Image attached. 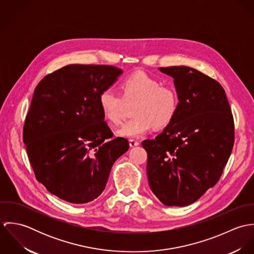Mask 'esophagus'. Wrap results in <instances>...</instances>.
I'll list each match as a JSON object with an SVG mask.
<instances>
[{
    "label": "esophagus",
    "instance_id": "1",
    "mask_svg": "<svg viewBox=\"0 0 254 254\" xmlns=\"http://www.w3.org/2000/svg\"><path fill=\"white\" fill-rule=\"evenodd\" d=\"M129 144H130V146L131 147H134V146H137V145H139V142L138 141H136V140H133V139H131V140H129Z\"/></svg>",
    "mask_w": 254,
    "mask_h": 254
}]
</instances>
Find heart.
Masks as SVG:
<instances>
[{
  "label": "heart",
  "mask_w": 254,
  "mask_h": 254,
  "mask_svg": "<svg viewBox=\"0 0 254 254\" xmlns=\"http://www.w3.org/2000/svg\"><path fill=\"white\" fill-rule=\"evenodd\" d=\"M120 90L122 96L111 88L99 95V106L109 123L120 125L125 117L127 104L137 102L133 113L136 115L119 131L125 138H139L155 126H168L178 111L179 98L174 88L146 73L136 72L125 78Z\"/></svg>",
  "instance_id": "1"
}]
</instances>
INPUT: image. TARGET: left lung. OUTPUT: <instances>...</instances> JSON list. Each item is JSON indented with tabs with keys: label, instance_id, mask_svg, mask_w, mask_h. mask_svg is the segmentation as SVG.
<instances>
[{
	"label": "left lung",
	"instance_id": "1",
	"mask_svg": "<svg viewBox=\"0 0 254 254\" xmlns=\"http://www.w3.org/2000/svg\"><path fill=\"white\" fill-rule=\"evenodd\" d=\"M158 69L174 79L179 107L162 133L142 142L147 180L164 205L187 206L219 181L234 145V118L216 80L188 66Z\"/></svg>",
	"mask_w": 254,
	"mask_h": 254
}]
</instances>
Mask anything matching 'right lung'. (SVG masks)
Instances as JSON below:
<instances>
[{"label":"right lung","mask_w":254,"mask_h":254,"mask_svg":"<svg viewBox=\"0 0 254 254\" xmlns=\"http://www.w3.org/2000/svg\"><path fill=\"white\" fill-rule=\"evenodd\" d=\"M120 68L69 64L37 85L23 126V143L36 179L61 199L87 203L105 190L115 160L129 148L99 106Z\"/></svg>","instance_id":"obj_1"}]
</instances>
